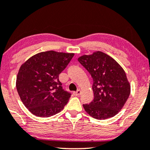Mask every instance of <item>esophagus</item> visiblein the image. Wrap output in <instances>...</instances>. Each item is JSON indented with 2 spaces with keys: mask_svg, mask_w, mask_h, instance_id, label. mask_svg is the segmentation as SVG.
<instances>
[{
  "mask_svg": "<svg viewBox=\"0 0 150 150\" xmlns=\"http://www.w3.org/2000/svg\"><path fill=\"white\" fill-rule=\"evenodd\" d=\"M81 94V91L80 90H77V91H75V92H73V95L75 96H79V95Z\"/></svg>",
  "mask_w": 150,
  "mask_h": 150,
  "instance_id": "esophagus-1",
  "label": "esophagus"
}]
</instances>
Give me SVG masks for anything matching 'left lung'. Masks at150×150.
I'll return each mask as SVG.
<instances>
[{"label":"left lung","mask_w":150,"mask_h":150,"mask_svg":"<svg viewBox=\"0 0 150 150\" xmlns=\"http://www.w3.org/2000/svg\"><path fill=\"white\" fill-rule=\"evenodd\" d=\"M78 62L91 75L93 100L83 105L86 112L98 120L117 114L127 100L131 91L125 72L115 59L101 51L81 56Z\"/></svg>","instance_id":"1"}]
</instances>
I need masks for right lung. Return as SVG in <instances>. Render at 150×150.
Returning <instances> with one entry per match:
<instances>
[{"label": "right lung", "instance_id": "right-lung-1", "mask_svg": "<svg viewBox=\"0 0 150 150\" xmlns=\"http://www.w3.org/2000/svg\"><path fill=\"white\" fill-rule=\"evenodd\" d=\"M74 53L50 50L31 57L21 66L16 86L23 105L36 116L50 117L64 109L71 94L65 91L59 75Z\"/></svg>", "mask_w": 150, "mask_h": 150}]
</instances>
